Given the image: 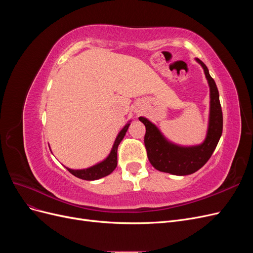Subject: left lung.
Returning a JSON list of instances; mask_svg holds the SVG:
<instances>
[{
	"instance_id": "left-lung-1",
	"label": "left lung",
	"mask_w": 253,
	"mask_h": 253,
	"mask_svg": "<svg viewBox=\"0 0 253 253\" xmlns=\"http://www.w3.org/2000/svg\"><path fill=\"white\" fill-rule=\"evenodd\" d=\"M195 61L203 67L210 88L209 121L205 140L195 145L176 144L166 138L162 131L149 119L139 117L145 126L144 145L148 158L151 165L160 172L183 176L200 170L213 154L223 133V113L215 81L212 79L208 67L203 61L197 58Z\"/></svg>"
}]
</instances>
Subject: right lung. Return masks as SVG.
Returning a JSON list of instances; mask_svg holds the SVG:
<instances>
[{"mask_svg":"<svg viewBox=\"0 0 253 253\" xmlns=\"http://www.w3.org/2000/svg\"><path fill=\"white\" fill-rule=\"evenodd\" d=\"M131 125V120H129L127 124L122 127L121 131L118 133L116 139L114 141V144L112 147V150L110 152V154L104 158L102 162L98 163L94 166L88 167L86 169H79V170H74L70 169V168L65 167L68 170V172H71L74 176L84 180H96V179H100L104 176H108L111 174L117 167V150H118V145L121 142V140L124 139V137L126 136V133L127 131V128Z\"/></svg>","mask_w":253,"mask_h":253,"instance_id":"right-lung-1","label":"right lung"}]
</instances>
